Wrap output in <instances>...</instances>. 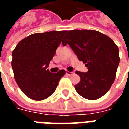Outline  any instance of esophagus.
I'll return each instance as SVG.
<instances>
[{
  "mask_svg": "<svg viewBox=\"0 0 129 129\" xmlns=\"http://www.w3.org/2000/svg\"><path fill=\"white\" fill-rule=\"evenodd\" d=\"M66 75H73V73H74V72H69V71H66Z\"/></svg>",
  "mask_w": 129,
  "mask_h": 129,
  "instance_id": "34e87169",
  "label": "esophagus"
}]
</instances>
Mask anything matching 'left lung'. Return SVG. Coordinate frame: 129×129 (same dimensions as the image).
<instances>
[{
    "label": "left lung",
    "mask_w": 129,
    "mask_h": 129,
    "mask_svg": "<svg viewBox=\"0 0 129 129\" xmlns=\"http://www.w3.org/2000/svg\"><path fill=\"white\" fill-rule=\"evenodd\" d=\"M69 45L88 72L76 71L81 80L75 88L86 99L97 100L108 92L113 84L119 63V48L111 38L90 29L68 31L62 41Z\"/></svg>",
    "instance_id": "left-lung-1"
}]
</instances>
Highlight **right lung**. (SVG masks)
<instances>
[{"mask_svg":"<svg viewBox=\"0 0 129 129\" xmlns=\"http://www.w3.org/2000/svg\"><path fill=\"white\" fill-rule=\"evenodd\" d=\"M67 31L36 33L21 40L12 52V67L16 83L34 100L50 97L56 90L64 70L50 72L47 68Z\"/></svg>","mask_w":129,"mask_h":129,"instance_id":"add662e5","label":"right lung"}]
</instances>
